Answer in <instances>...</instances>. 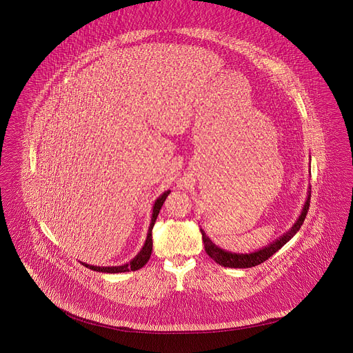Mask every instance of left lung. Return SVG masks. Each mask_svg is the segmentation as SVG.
Here are the masks:
<instances>
[{"mask_svg":"<svg viewBox=\"0 0 353 353\" xmlns=\"http://www.w3.org/2000/svg\"><path fill=\"white\" fill-rule=\"evenodd\" d=\"M310 190H311V188H310ZM310 199H311V192H308L307 200H305V203L303 206L302 213H301L299 219H296V222L292 225V228L288 232H285L282 236H279L278 239H275L274 242H271L270 245L265 246L263 249H261L258 252H250V254L226 252V250L219 248L216 243H213L212 239L201 229L205 252L212 259H214L219 265L223 266V268L249 269L252 266L263 263L266 259H269L272 254H275L282 246H285V243L299 232V229H301V226H302L303 222L305 219V216H307V212L310 209Z\"/></svg>","mask_w":353,"mask_h":353,"instance_id":"left-lung-1","label":"left lung"}]
</instances>
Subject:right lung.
<instances>
[{
    "mask_svg": "<svg viewBox=\"0 0 353 353\" xmlns=\"http://www.w3.org/2000/svg\"><path fill=\"white\" fill-rule=\"evenodd\" d=\"M170 193V190L164 192L153 205V210H152L151 223H150V229H148V234H147V239H145V243L143 246V249L140 250V252L134 256V259L125 265H121V266H112V268H101V266H91V265H87V263H82L85 268H88L90 270H94V271H98V272H108V274H117V272H125V271H136V270L141 269L151 258L152 254V229H153V225L156 222V219L160 213V209L163 206V203L165 201V199L168 197V194Z\"/></svg>",
    "mask_w": 353,
    "mask_h": 353,
    "instance_id": "1",
    "label": "right lung"
}]
</instances>
